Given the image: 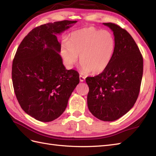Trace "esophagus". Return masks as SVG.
I'll use <instances>...</instances> for the list:
<instances>
[{
    "label": "esophagus",
    "mask_w": 156,
    "mask_h": 156,
    "mask_svg": "<svg viewBox=\"0 0 156 156\" xmlns=\"http://www.w3.org/2000/svg\"><path fill=\"white\" fill-rule=\"evenodd\" d=\"M85 80V77L83 76L80 75V82H84Z\"/></svg>",
    "instance_id": "obj_1"
}]
</instances>
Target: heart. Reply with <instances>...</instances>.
<instances>
[{"label": "heart", "mask_w": 156, "mask_h": 156, "mask_svg": "<svg viewBox=\"0 0 156 156\" xmlns=\"http://www.w3.org/2000/svg\"><path fill=\"white\" fill-rule=\"evenodd\" d=\"M116 49L114 35L108 31L94 27H84L73 32L68 40L62 41L59 54L69 68L79 60L82 72L94 74L104 72L111 63Z\"/></svg>", "instance_id": "obj_1"}]
</instances>
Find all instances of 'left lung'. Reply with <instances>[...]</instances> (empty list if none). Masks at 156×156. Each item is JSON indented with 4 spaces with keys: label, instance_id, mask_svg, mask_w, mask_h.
I'll return each mask as SVG.
<instances>
[{
    "label": "left lung",
    "instance_id": "8db88e82",
    "mask_svg": "<svg viewBox=\"0 0 156 156\" xmlns=\"http://www.w3.org/2000/svg\"><path fill=\"white\" fill-rule=\"evenodd\" d=\"M116 40L114 57L108 67L98 75L87 77V104L95 117L113 121L133 107L140 93L143 76V57L131 35L120 26L105 23Z\"/></svg>",
    "mask_w": 156,
    "mask_h": 156
}]
</instances>
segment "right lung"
I'll use <instances>...</instances> for the list:
<instances>
[{"instance_id":"right-lung-1","label":"right lung","mask_w":156,"mask_h":156,"mask_svg":"<svg viewBox=\"0 0 156 156\" xmlns=\"http://www.w3.org/2000/svg\"><path fill=\"white\" fill-rule=\"evenodd\" d=\"M76 22L65 20L35 27L16 50L12 66L14 91L23 110L36 120L58 118L80 82L77 71L63 65L56 36Z\"/></svg>"}]
</instances>
